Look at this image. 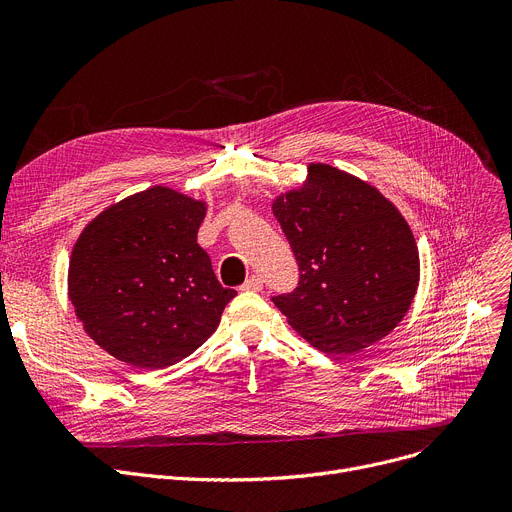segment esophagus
I'll return each instance as SVG.
<instances>
[{"instance_id": "esophagus-1", "label": "esophagus", "mask_w": 512, "mask_h": 512, "mask_svg": "<svg viewBox=\"0 0 512 512\" xmlns=\"http://www.w3.org/2000/svg\"><path fill=\"white\" fill-rule=\"evenodd\" d=\"M261 286H263V280H261V276H249L247 280H245V284H242V290H251V292H257V290H261Z\"/></svg>"}]
</instances>
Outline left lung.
Returning a JSON list of instances; mask_svg holds the SVG:
<instances>
[{
    "label": "left lung",
    "instance_id": "obj_1",
    "mask_svg": "<svg viewBox=\"0 0 512 512\" xmlns=\"http://www.w3.org/2000/svg\"><path fill=\"white\" fill-rule=\"evenodd\" d=\"M274 215L299 263V284L272 297L317 351L353 355L388 336L409 311L419 253L400 211L371 184L326 164L280 195Z\"/></svg>",
    "mask_w": 512,
    "mask_h": 512
}]
</instances>
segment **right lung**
<instances>
[{
    "instance_id": "right-lung-1",
    "label": "right lung",
    "mask_w": 512,
    "mask_h": 512,
    "mask_svg": "<svg viewBox=\"0 0 512 512\" xmlns=\"http://www.w3.org/2000/svg\"><path fill=\"white\" fill-rule=\"evenodd\" d=\"M205 203L153 186L101 211L78 236L68 294L85 332L112 357L164 369L195 353L236 290L197 245Z\"/></svg>"
}]
</instances>
